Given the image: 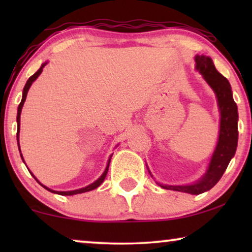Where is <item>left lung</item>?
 <instances>
[{
    "instance_id": "1",
    "label": "left lung",
    "mask_w": 252,
    "mask_h": 252,
    "mask_svg": "<svg viewBox=\"0 0 252 252\" xmlns=\"http://www.w3.org/2000/svg\"><path fill=\"white\" fill-rule=\"evenodd\" d=\"M196 70L203 75L204 80L215 92L220 111V129L217 147L210 160L208 170L201 180L192 185L170 186L159 185L161 188L170 190L187 192L191 195H199L211 189L222 177L229 161L235 155L239 139L237 129V105L234 102L232 87L228 80L220 74L213 64L212 60L204 55H197L195 57Z\"/></svg>"
}]
</instances>
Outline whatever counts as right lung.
I'll use <instances>...</instances> for the list:
<instances>
[{
  "mask_svg": "<svg viewBox=\"0 0 252 252\" xmlns=\"http://www.w3.org/2000/svg\"><path fill=\"white\" fill-rule=\"evenodd\" d=\"M47 65V62L46 63H43L42 65H41V67L39 68V70H37L35 73H34L32 77H30V79L29 80H27V82H26V85H25V87H24V91H23V98H22V102H20V104L18 105V111H17V125H18V129H17V142H18V147H19V130H20V113H22V109H23V105H24V102H25V99H26V96H27V92H29V89H30V87H31V85L33 84V81H35L36 80V78L39 77V75L41 74V72H42V70H43V67L46 66ZM19 151H20V147H19ZM113 155V154H112ZM112 155L111 156H110V158H109V160H108V165H106V167H105V170H104V172H103V174L101 175V177H99L97 180H96L95 182H93L92 185H89V186H87V187H85V188H80V189H77V190H70V191H56V190H53V189H49L48 187H46V186H43L42 184H40L39 181H37V179L34 177V179H35V180L39 182V184L42 186L43 188H46L47 190H49V191H51V192H54V194H58V195H63V196H71V195H75V194H81V192H86V191H91V190H93V189H95V188H97L98 186H101V184L103 181H104V179H105V177H106V173H108V170H109V165H110V161H111V157H112ZM20 156H22V154H20ZM22 159H23V156H22ZM24 160V159H23ZM30 171V170H29Z\"/></svg>",
  "mask_w": 252,
  "mask_h": 252,
  "instance_id": "1",
  "label": "right lung"
}]
</instances>
